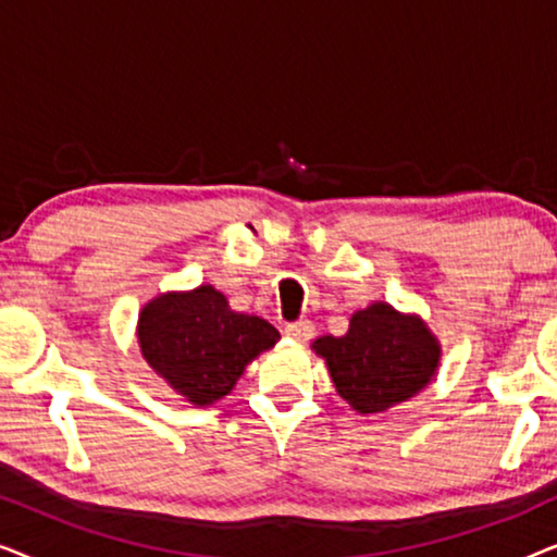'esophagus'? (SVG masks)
<instances>
[{"mask_svg":"<svg viewBox=\"0 0 557 557\" xmlns=\"http://www.w3.org/2000/svg\"><path fill=\"white\" fill-rule=\"evenodd\" d=\"M286 337H292L296 342H309L314 337V324L309 322V319H299V322H292L286 324Z\"/></svg>","mask_w":557,"mask_h":557,"instance_id":"34e87169","label":"esophagus"}]
</instances>
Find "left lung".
<instances>
[{"instance_id": "left-lung-1", "label": "left lung", "mask_w": 557, "mask_h": 557, "mask_svg": "<svg viewBox=\"0 0 557 557\" xmlns=\"http://www.w3.org/2000/svg\"><path fill=\"white\" fill-rule=\"evenodd\" d=\"M311 349L324 357L334 387L357 413H383L413 398L441 360L436 334L423 319L385 301L355 311L347 334H324Z\"/></svg>"}]
</instances>
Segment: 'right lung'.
I'll return each instance as SVG.
<instances>
[{
  "label": "right lung",
  "instance_id": "1",
  "mask_svg": "<svg viewBox=\"0 0 557 557\" xmlns=\"http://www.w3.org/2000/svg\"><path fill=\"white\" fill-rule=\"evenodd\" d=\"M144 360L193 406H212L233 391L246 364L281 339L265 319L233 311L215 286L166 292L139 314Z\"/></svg>",
  "mask_w": 557,
  "mask_h": 557
}]
</instances>
